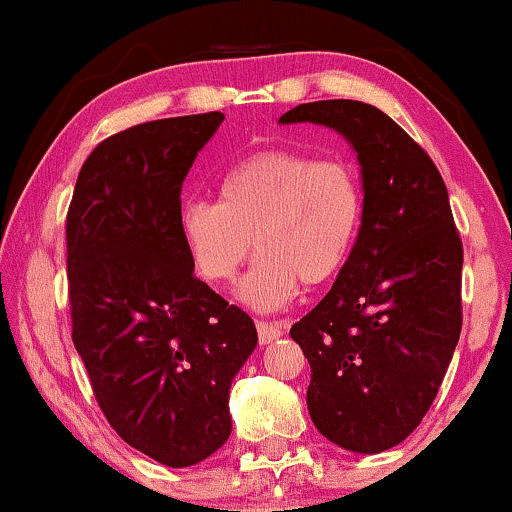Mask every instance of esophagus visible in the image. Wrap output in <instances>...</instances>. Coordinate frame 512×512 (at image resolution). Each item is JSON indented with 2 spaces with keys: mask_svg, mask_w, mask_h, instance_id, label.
<instances>
[{
  "mask_svg": "<svg viewBox=\"0 0 512 512\" xmlns=\"http://www.w3.org/2000/svg\"><path fill=\"white\" fill-rule=\"evenodd\" d=\"M256 328H258V342H261V345H270V342L282 338L286 331V324H282V321H256Z\"/></svg>",
  "mask_w": 512,
  "mask_h": 512,
  "instance_id": "obj_1",
  "label": "esophagus"
}]
</instances>
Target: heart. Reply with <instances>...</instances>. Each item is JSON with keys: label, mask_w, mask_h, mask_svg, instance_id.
<instances>
[{"label": "heart", "mask_w": 512, "mask_h": 512, "mask_svg": "<svg viewBox=\"0 0 512 512\" xmlns=\"http://www.w3.org/2000/svg\"><path fill=\"white\" fill-rule=\"evenodd\" d=\"M366 209L361 174L349 160L293 149L244 158L219 184V202H186L179 228L207 282H233L258 251L240 300L272 312L298 296L300 282L324 286L345 268Z\"/></svg>", "instance_id": "b5f03b06"}]
</instances>
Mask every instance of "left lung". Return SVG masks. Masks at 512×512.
Instances as JSON below:
<instances>
[{
  "label": "left lung",
  "instance_id": "left-lung-1",
  "mask_svg": "<svg viewBox=\"0 0 512 512\" xmlns=\"http://www.w3.org/2000/svg\"><path fill=\"white\" fill-rule=\"evenodd\" d=\"M279 123L340 132L361 163L363 223L324 300L291 326L312 368L307 410L321 436L377 454L417 429L461 333L464 247L438 167L373 104H298Z\"/></svg>",
  "mask_w": 512,
  "mask_h": 512
}]
</instances>
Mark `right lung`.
I'll return each mask as SVG.
<instances>
[{
  "mask_svg": "<svg viewBox=\"0 0 512 512\" xmlns=\"http://www.w3.org/2000/svg\"><path fill=\"white\" fill-rule=\"evenodd\" d=\"M221 111L163 118L93 149L67 212L72 340L114 431L146 457L193 466L233 429L230 382L254 352L247 312L193 275L181 186Z\"/></svg>",
  "mask_w": 512,
  "mask_h": 512,
  "instance_id": "add662e5",
  "label": "right lung"
}]
</instances>
